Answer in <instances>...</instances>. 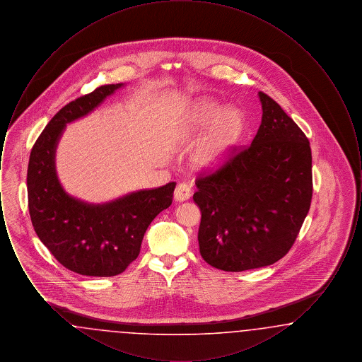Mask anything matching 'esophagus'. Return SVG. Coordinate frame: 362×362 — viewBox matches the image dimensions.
Segmentation results:
<instances>
[{
	"instance_id": "esophagus-1",
	"label": "esophagus",
	"mask_w": 362,
	"mask_h": 362,
	"mask_svg": "<svg viewBox=\"0 0 362 362\" xmlns=\"http://www.w3.org/2000/svg\"><path fill=\"white\" fill-rule=\"evenodd\" d=\"M191 197V187L187 183H179L173 192V198L177 202H185Z\"/></svg>"
}]
</instances>
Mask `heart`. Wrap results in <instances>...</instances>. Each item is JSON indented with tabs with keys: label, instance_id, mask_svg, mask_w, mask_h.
<instances>
[{
	"label": "heart",
	"instance_id": "1",
	"mask_svg": "<svg viewBox=\"0 0 362 362\" xmlns=\"http://www.w3.org/2000/svg\"><path fill=\"white\" fill-rule=\"evenodd\" d=\"M216 120L217 122L210 137L194 155V163L202 168L217 167L224 161L230 149L240 139L244 130V117L238 108L232 107L225 110L224 104L202 100L194 105L182 127L185 137H192L204 132Z\"/></svg>",
	"mask_w": 362,
	"mask_h": 362
}]
</instances>
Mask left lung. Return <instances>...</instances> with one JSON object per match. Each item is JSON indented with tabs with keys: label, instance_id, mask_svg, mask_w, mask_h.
<instances>
[{
	"label": "left lung",
	"instance_id": "8db88e82",
	"mask_svg": "<svg viewBox=\"0 0 362 362\" xmlns=\"http://www.w3.org/2000/svg\"><path fill=\"white\" fill-rule=\"evenodd\" d=\"M262 123L251 145L220 168L198 175L192 199L201 209L199 252L210 266L244 272L284 258L312 199V155L303 130L259 92Z\"/></svg>",
	"mask_w": 362,
	"mask_h": 362
}]
</instances>
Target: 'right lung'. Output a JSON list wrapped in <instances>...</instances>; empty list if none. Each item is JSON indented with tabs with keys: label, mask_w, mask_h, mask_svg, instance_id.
Wrapping results in <instances>:
<instances>
[{
	"label": "right lung",
	"mask_w": 362,
	"mask_h": 362,
	"mask_svg": "<svg viewBox=\"0 0 362 362\" xmlns=\"http://www.w3.org/2000/svg\"><path fill=\"white\" fill-rule=\"evenodd\" d=\"M121 86H99L62 107L36 139L30 155L27 191L35 232L54 258L81 276L123 273L137 259L148 226L173 204L175 182L92 205L70 197L57 177L55 148L66 123L90 112Z\"/></svg>",
	"instance_id": "1"
}]
</instances>
